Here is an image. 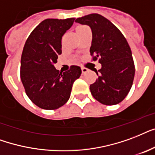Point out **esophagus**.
Here are the masks:
<instances>
[{
  "mask_svg": "<svg viewBox=\"0 0 155 155\" xmlns=\"http://www.w3.org/2000/svg\"><path fill=\"white\" fill-rule=\"evenodd\" d=\"M87 72H88V69H86L85 67H81V73H82V74H86Z\"/></svg>",
  "mask_w": 155,
  "mask_h": 155,
  "instance_id": "34e87169",
  "label": "esophagus"
}]
</instances>
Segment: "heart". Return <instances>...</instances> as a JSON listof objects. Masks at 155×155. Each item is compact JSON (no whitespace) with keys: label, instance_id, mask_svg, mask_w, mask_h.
I'll use <instances>...</instances> for the list:
<instances>
[{"label":"heart","instance_id":"heart-1","mask_svg":"<svg viewBox=\"0 0 155 155\" xmlns=\"http://www.w3.org/2000/svg\"><path fill=\"white\" fill-rule=\"evenodd\" d=\"M85 27H86V26H84V25H79V26H77L76 30L77 31H78V30H81V29L85 28Z\"/></svg>","mask_w":155,"mask_h":155}]
</instances>
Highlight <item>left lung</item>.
<instances>
[{
	"instance_id": "left-lung-1",
	"label": "left lung",
	"mask_w": 155,
	"mask_h": 155,
	"mask_svg": "<svg viewBox=\"0 0 155 155\" xmlns=\"http://www.w3.org/2000/svg\"><path fill=\"white\" fill-rule=\"evenodd\" d=\"M76 22L88 25L92 31L90 52L102 68L95 82L90 86L93 97L105 105H115L129 94L134 82L135 66L125 37L108 19L99 14L78 18Z\"/></svg>"
}]
</instances>
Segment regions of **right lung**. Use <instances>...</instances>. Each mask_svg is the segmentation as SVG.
<instances>
[{
    "label": "right lung",
    "instance_id": "1",
    "mask_svg": "<svg viewBox=\"0 0 155 155\" xmlns=\"http://www.w3.org/2000/svg\"><path fill=\"white\" fill-rule=\"evenodd\" d=\"M74 19H45L24 45L20 77L26 95L40 108L54 110L63 106L70 97L74 81L81 76V68L77 65L64 73L54 67L62 52V36Z\"/></svg>",
    "mask_w": 155,
    "mask_h": 155
}]
</instances>
